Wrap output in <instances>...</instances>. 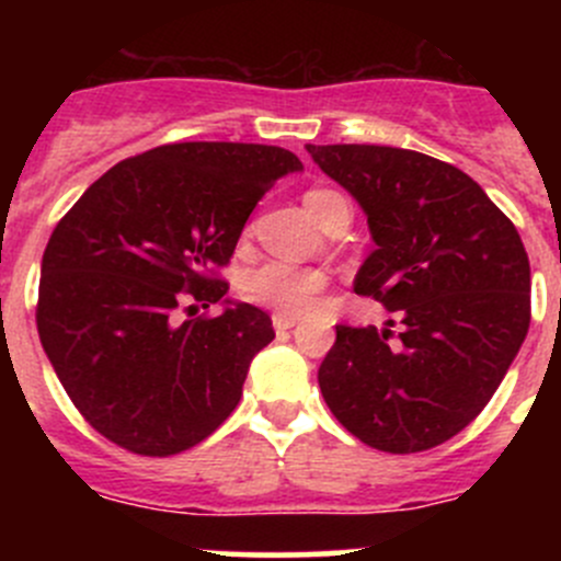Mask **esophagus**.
<instances>
[{"label":"esophagus","instance_id":"1","mask_svg":"<svg viewBox=\"0 0 561 561\" xmlns=\"http://www.w3.org/2000/svg\"><path fill=\"white\" fill-rule=\"evenodd\" d=\"M296 322H298V317H293V314H279V312L274 314V328H276V333L290 331V328L296 325Z\"/></svg>","mask_w":561,"mask_h":561}]
</instances>
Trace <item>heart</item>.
I'll list each match as a JSON object with an SVG mask.
<instances>
[{
	"mask_svg": "<svg viewBox=\"0 0 561 561\" xmlns=\"http://www.w3.org/2000/svg\"><path fill=\"white\" fill-rule=\"evenodd\" d=\"M333 195H336V192L331 190L307 192V197H304L307 211L314 217L317 208ZM325 274H322L320 268H307V265L268 260V263L247 271L244 279H241V293H244L247 301L257 304V307L296 317L312 307L317 293L325 287Z\"/></svg>",
	"mask_w": 561,
	"mask_h": 561,
	"instance_id": "heart-1",
	"label": "heart"
}]
</instances>
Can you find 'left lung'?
Wrapping results in <instances>:
<instances>
[{
    "instance_id": "1",
    "label": "left lung",
    "mask_w": 561,
    "mask_h": 561,
    "mask_svg": "<svg viewBox=\"0 0 561 561\" xmlns=\"http://www.w3.org/2000/svg\"><path fill=\"white\" fill-rule=\"evenodd\" d=\"M307 151L364 208L377 249L355 274L401 322L336 325L317 371L322 399L360 443L386 454L443 445L480 415L529 331V257L516 225L478 181L393 146Z\"/></svg>"
}]
</instances>
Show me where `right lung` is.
<instances>
[{"instance_id": "right-lung-1", "label": "right lung", "mask_w": 561, "mask_h": 561, "mask_svg": "<svg viewBox=\"0 0 561 561\" xmlns=\"http://www.w3.org/2000/svg\"><path fill=\"white\" fill-rule=\"evenodd\" d=\"M296 171L301 160L279 146H157L100 175L56 225L39 268V342L105 439L173 456L236 410L274 328L263 309L225 298L211 271L233 257L265 190ZM219 300V318L178 317L184 302Z\"/></svg>"}]
</instances>
